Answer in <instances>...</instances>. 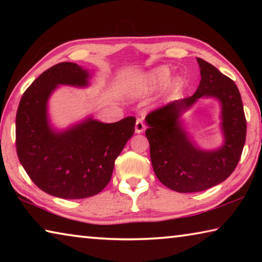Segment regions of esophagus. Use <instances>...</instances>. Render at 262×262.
<instances>
[{
	"mask_svg": "<svg viewBox=\"0 0 262 262\" xmlns=\"http://www.w3.org/2000/svg\"><path fill=\"white\" fill-rule=\"evenodd\" d=\"M144 128H145V125L143 123V121H142L141 119H137L136 123H135V133H136V134H141V133L144 130Z\"/></svg>",
	"mask_w": 262,
	"mask_h": 262,
	"instance_id": "34e87169",
	"label": "esophagus"
}]
</instances>
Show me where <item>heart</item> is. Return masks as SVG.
<instances>
[{
  "instance_id": "1",
  "label": "heart",
  "mask_w": 262,
  "mask_h": 262,
  "mask_svg": "<svg viewBox=\"0 0 262 262\" xmlns=\"http://www.w3.org/2000/svg\"><path fill=\"white\" fill-rule=\"evenodd\" d=\"M171 76V70L166 66H162V67H158L156 69H154L151 73L148 75V78L145 83L142 84V85L139 86H134L130 89L129 95L134 96V97H140L143 95H147L149 92H151L155 90L157 86L162 85V84L165 83L168 78ZM181 85H183V81L181 78L177 77L173 83H172V88L173 89H179Z\"/></svg>"
}]
</instances>
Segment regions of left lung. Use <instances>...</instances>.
<instances>
[{
  "label": "left lung",
  "instance_id": "1",
  "mask_svg": "<svg viewBox=\"0 0 262 262\" xmlns=\"http://www.w3.org/2000/svg\"><path fill=\"white\" fill-rule=\"evenodd\" d=\"M196 61L201 81L195 94L172 101L145 118L155 174L164 186L179 193L201 192L227 179L241 159L246 139V119L237 85L209 62L200 57ZM203 98H214L221 105L224 143L212 150L199 147L181 119Z\"/></svg>",
  "mask_w": 262,
  "mask_h": 262
}]
</instances>
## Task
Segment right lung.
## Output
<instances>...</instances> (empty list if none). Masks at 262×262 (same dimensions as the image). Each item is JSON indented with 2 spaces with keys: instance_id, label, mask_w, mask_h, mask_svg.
<instances>
[{
  "instance_id": "add662e5",
  "label": "right lung",
  "mask_w": 262,
  "mask_h": 262,
  "mask_svg": "<svg viewBox=\"0 0 262 262\" xmlns=\"http://www.w3.org/2000/svg\"><path fill=\"white\" fill-rule=\"evenodd\" d=\"M91 73L73 62L53 66L24 92L16 115L19 162L39 188L61 199H85L110 183L114 162L134 134L135 118L104 123L89 115L64 129L52 126L48 100L60 85L88 88Z\"/></svg>"
}]
</instances>
